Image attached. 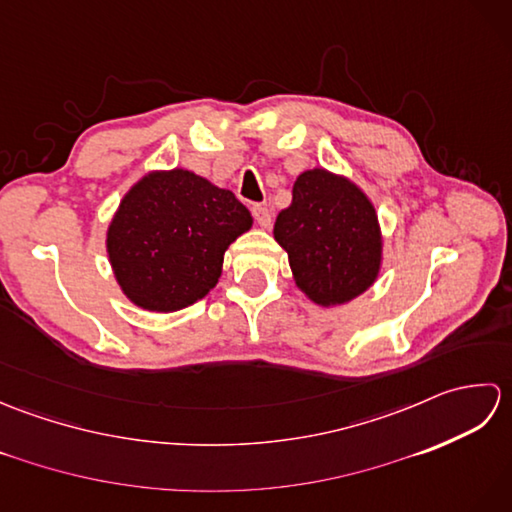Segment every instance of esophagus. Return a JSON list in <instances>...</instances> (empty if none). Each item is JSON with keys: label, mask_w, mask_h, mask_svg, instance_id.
Returning a JSON list of instances; mask_svg holds the SVG:
<instances>
[{"label": "esophagus", "mask_w": 512, "mask_h": 512, "mask_svg": "<svg viewBox=\"0 0 512 512\" xmlns=\"http://www.w3.org/2000/svg\"><path fill=\"white\" fill-rule=\"evenodd\" d=\"M250 211H253V217L262 228H268L270 222H273V213H270L266 204H253V209H250Z\"/></svg>", "instance_id": "obj_1"}]
</instances>
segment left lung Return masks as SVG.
<instances>
[{
    "label": "left lung",
    "instance_id": "obj_1",
    "mask_svg": "<svg viewBox=\"0 0 512 512\" xmlns=\"http://www.w3.org/2000/svg\"><path fill=\"white\" fill-rule=\"evenodd\" d=\"M275 239L297 286L319 306H339L374 284L380 268L378 217L367 195L325 169L303 171L292 204L277 215Z\"/></svg>",
    "mask_w": 512,
    "mask_h": 512
}]
</instances>
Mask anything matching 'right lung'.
I'll use <instances>...</instances> for the list:
<instances>
[{
	"instance_id": "right-lung-1",
	"label": "right lung",
	"mask_w": 512,
	"mask_h": 512,
	"mask_svg": "<svg viewBox=\"0 0 512 512\" xmlns=\"http://www.w3.org/2000/svg\"><path fill=\"white\" fill-rule=\"evenodd\" d=\"M250 224L253 217L231 191L184 169L149 173L114 215L107 253L136 306L176 312L217 284L224 250Z\"/></svg>"
}]
</instances>
